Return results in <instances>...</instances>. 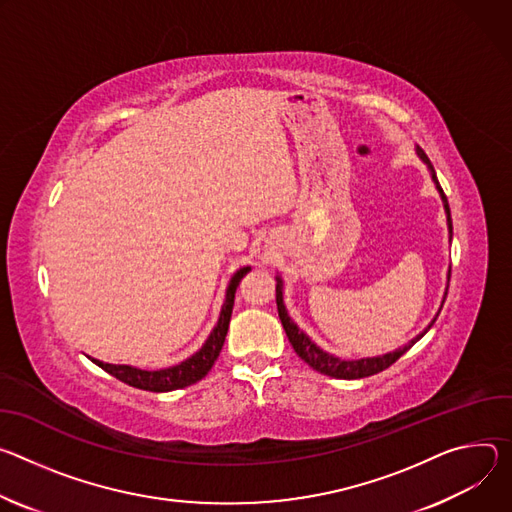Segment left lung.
I'll return each instance as SVG.
<instances>
[{"mask_svg": "<svg viewBox=\"0 0 512 512\" xmlns=\"http://www.w3.org/2000/svg\"><path fill=\"white\" fill-rule=\"evenodd\" d=\"M417 156L427 164L431 181H433V185H435V189H437V193H439V197H441V201H443V209H445V217H447V232H449V242H451V238H453V225H451V215H449L447 197L443 195V189H441V185H439V181H437L433 164L429 162V158L425 156V152H423L419 146H417ZM449 272H451V268L447 270V287H449ZM445 297H447V289H445V293H443L441 307H443V303H445ZM276 307H278L280 323H282V327H285L289 342H291V346L295 348L297 356H299L301 360H305L313 370H317V372H321V374H325V376H331V378H339V380L366 378V376H372V374H378V372L386 370L388 366H392L396 360H399L403 354H407V352L419 342V339L431 329V325L435 323L437 315L441 313V307H439V311H437V315L431 319V323H429L417 337H413L409 344H405V346L399 348V350L382 354V356H374V358L344 360V358H337V356H333V354L321 350V348L313 342V339L293 321V317L289 315L287 305H285V282H282L280 274H276Z\"/></svg>", "mask_w": 512, "mask_h": 512, "instance_id": "1", "label": "left lung"}]
</instances>
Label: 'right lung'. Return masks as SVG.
I'll return each instance as SVG.
<instances>
[{
    "instance_id": "right-lung-1",
    "label": "right lung",
    "mask_w": 512,
    "mask_h": 512,
    "mask_svg": "<svg viewBox=\"0 0 512 512\" xmlns=\"http://www.w3.org/2000/svg\"><path fill=\"white\" fill-rule=\"evenodd\" d=\"M250 266H242L234 272V276L227 282L225 289V299L219 311V319L215 323V327L211 329L209 337L205 339V344L187 360L168 366L162 370H142L138 366H130V364H109V362H101L97 358L87 356L93 364H97L99 368H103L107 374L116 376L118 380L140 388V390H150V392H170L177 388H185L191 386L195 382H199L215 364L225 335H227V327H230V319H232V311H234V299H236V289L240 285V280L250 272Z\"/></svg>"
}]
</instances>
